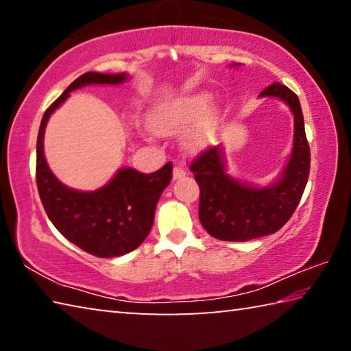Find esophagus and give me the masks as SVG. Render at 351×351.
Returning <instances> with one entry per match:
<instances>
[{
    "instance_id": "1",
    "label": "esophagus",
    "mask_w": 351,
    "mask_h": 351,
    "mask_svg": "<svg viewBox=\"0 0 351 351\" xmlns=\"http://www.w3.org/2000/svg\"><path fill=\"white\" fill-rule=\"evenodd\" d=\"M182 176H186V170L180 167V165H175V167H173V180H181Z\"/></svg>"
}]
</instances>
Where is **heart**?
<instances>
[{"label": "heart", "mask_w": 351, "mask_h": 351, "mask_svg": "<svg viewBox=\"0 0 351 351\" xmlns=\"http://www.w3.org/2000/svg\"><path fill=\"white\" fill-rule=\"evenodd\" d=\"M207 111H209V100L206 96H187L159 106L153 114V122L159 132L175 133L197 125L207 114ZM206 139L207 136L203 132L193 136L192 142L195 145H201Z\"/></svg>", "instance_id": "heart-1"}]
</instances>
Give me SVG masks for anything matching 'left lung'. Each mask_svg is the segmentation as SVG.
Segmentation results:
<instances>
[{"mask_svg":"<svg viewBox=\"0 0 351 351\" xmlns=\"http://www.w3.org/2000/svg\"><path fill=\"white\" fill-rule=\"evenodd\" d=\"M260 96L282 99L294 112V148L280 181L266 189L239 184L226 175L219 147L206 148L190 162L199 186V221L223 241H246L282 229L299 206L310 175L311 153L299 97L278 82Z\"/></svg>","mask_w":351,"mask_h":351,"instance_id":"8db88e82","label":"left lung"}]
</instances>
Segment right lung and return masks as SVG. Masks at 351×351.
Returning <instances> with one entry per match:
<instances>
[{"label": "right lung", "mask_w": 351, "mask_h": 351, "mask_svg": "<svg viewBox=\"0 0 351 351\" xmlns=\"http://www.w3.org/2000/svg\"><path fill=\"white\" fill-rule=\"evenodd\" d=\"M125 74L85 73L63 91L41 119L37 138L35 180L47 217L63 237L96 257H119L132 252L150 234L154 210L162 190L171 181L173 165L167 162L153 173L122 169L96 192H77L52 175L43 156V133L49 116L77 88L100 83L112 85Z\"/></svg>", "instance_id": "obj_1"}]
</instances>
